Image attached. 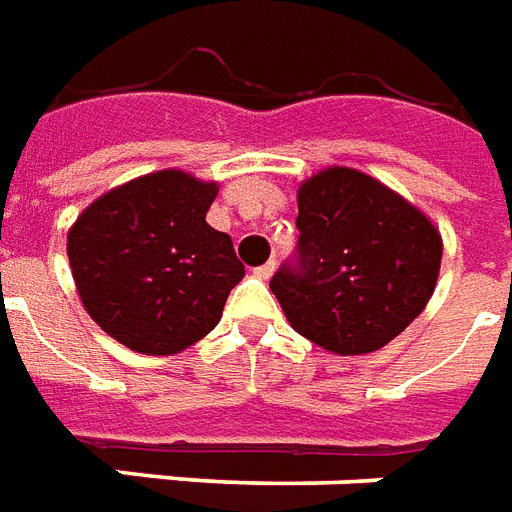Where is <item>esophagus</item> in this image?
Listing matches in <instances>:
<instances>
[{
	"mask_svg": "<svg viewBox=\"0 0 512 512\" xmlns=\"http://www.w3.org/2000/svg\"><path fill=\"white\" fill-rule=\"evenodd\" d=\"M273 271H276V260H268V263H263L260 268H255V276L257 279H271Z\"/></svg>",
	"mask_w": 512,
	"mask_h": 512,
	"instance_id": "34e87169",
	"label": "esophagus"
}]
</instances>
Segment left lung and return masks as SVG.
I'll return each instance as SVG.
<instances>
[{
	"label": "left lung",
	"mask_w": 512,
	"mask_h": 512,
	"mask_svg": "<svg viewBox=\"0 0 512 512\" xmlns=\"http://www.w3.org/2000/svg\"><path fill=\"white\" fill-rule=\"evenodd\" d=\"M298 249L271 292L303 338L333 354H368L400 335L435 292L438 228L403 195L333 166L298 190Z\"/></svg>",
	"instance_id": "8db88e82"
}]
</instances>
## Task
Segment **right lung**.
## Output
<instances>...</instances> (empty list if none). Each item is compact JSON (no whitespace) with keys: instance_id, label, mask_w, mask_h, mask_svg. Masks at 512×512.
Wrapping results in <instances>:
<instances>
[{"instance_id":"right-lung-1","label":"right lung","mask_w":512,"mask_h":512,"mask_svg":"<svg viewBox=\"0 0 512 512\" xmlns=\"http://www.w3.org/2000/svg\"><path fill=\"white\" fill-rule=\"evenodd\" d=\"M214 182L166 169L131 179L85 209L66 255L85 311L142 354H177L212 333L244 279L228 233L206 212Z\"/></svg>"}]
</instances>
